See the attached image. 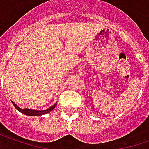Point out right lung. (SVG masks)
Masks as SVG:
<instances>
[{"label": "right lung", "mask_w": 149, "mask_h": 149, "mask_svg": "<svg viewBox=\"0 0 149 149\" xmlns=\"http://www.w3.org/2000/svg\"><path fill=\"white\" fill-rule=\"evenodd\" d=\"M14 107H15V108L18 110V111H19L20 113H22L23 114H25V115H28V116H40V115H43V114H47L48 113H50L53 109H54L55 108V107H56V103H54L53 106H51L50 107H48L47 109L46 110H40V111H36V110H27V109H21L19 108L17 105H15L14 104Z\"/></svg>", "instance_id": "1"}]
</instances>
